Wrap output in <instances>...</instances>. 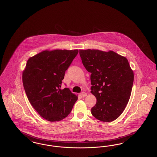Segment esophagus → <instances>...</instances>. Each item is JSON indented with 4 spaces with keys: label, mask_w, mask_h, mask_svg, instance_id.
<instances>
[{
    "label": "esophagus",
    "mask_w": 157,
    "mask_h": 157,
    "mask_svg": "<svg viewBox=\"0 0 157 157\" xmlns=\"http://www.w3.org/2000/svg\"><path fill=\"white\" fill-rule=\"evenodd\" d=\"M81 96L82 97H85V96H86V93H85V92H82V93H81Z\"/></svg>",
    "instance_id": "1"
}]
</instances>
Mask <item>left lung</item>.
Masks as SVG:
<instances>
[{
    "instance_id": "obj_1",
    "label": "left lung",
    "mask_w": 157,
    "mask_h": 157,
    "mask_svg": "<svg viewBox=\"0 0 157 157\" xmlns=\"http://www.w3.org/2000/svg\"><path fill=\"white\" fill-rule=\"evenodd\" d=\"M86 70L91 73V93L96 104L91 114L100 121L111 122L124 110L131 96L134 73L128 60L109 51L79 49Z\"/></svg>"
}]
</instances>
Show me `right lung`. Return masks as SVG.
<instances>
[{"label":"right lung","instance_id":"right-lung-1","mask_svg":"<svg viewBox=\"0 0 157 157\" xmlns=\"http://www.w3.org/2000/svg\"><path fill=\"white\" fill-rule=\"evenodd\" d=\"M78 49L45 50L30 57L23 72V83L32 106L44 119L61 121L71 112L78 96L62 80Z\"/></svg>","mask_w":157,"mask_h":157}]
</instances>
